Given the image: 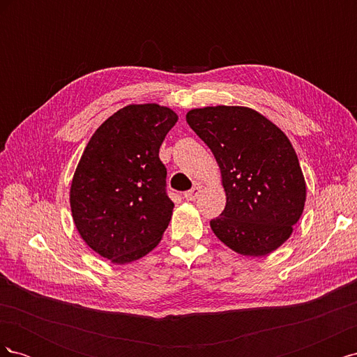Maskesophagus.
<instances>
[{"label": "esophagus", "mask_w": 357, "mask_h": 357, "mask_svg": "<svg viewBox=\"0 0 357 357\" xmlns=\"http://www.w3.org/2000/svg\"><path fill=\"white\" fill-rule=\"evenodd\" d=\"M201 192H202V186H201V185H195L190 190L185 192V198H186L188 201H195V199L199 197Z\"/></svg>", "instance_id": "34e87169"}]
</instances>
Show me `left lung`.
Segmentation results:
<instances>
[{
  "label": "left lung",
  "mask_w": 357,
  "mask_h": 357,
  "mask_svg": "<svg viewBox=\"0 0 357 357\" xmlns=\"http://www.w3.org/2000/svg\"><path fill=\"white\" fill-rule=\"evenodd\" d=\"M186 122L220 168L226 207L210 222L243 256H266L287 241L304 211L307 186L294 146L264 114L241 105L202 107Z\"/></svg>",
  "instance_id": "1"
}]
</instances>
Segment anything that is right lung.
Instances as JSON below:
<instances>
[{"label":"right lung","instance_id":"add662e5","mask_svg":"<svg viewBox=\"0 0 357 357\" xmlns=\"http://www.w3.org/2000/svg\"><path fill=\"white\" fill-rule=\"evenodd\" d=\"M178 121L159 104H131L96 129L70 189L73 220L93 252L123 265L146 256L168 228L174 202L159 147Z\"/></svg>","mask_w":357,"mask_h":357}]
</instances>
